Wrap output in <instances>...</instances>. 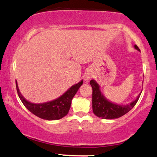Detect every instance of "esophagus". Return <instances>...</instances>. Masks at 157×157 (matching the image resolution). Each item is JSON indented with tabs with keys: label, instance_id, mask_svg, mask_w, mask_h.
<instances>
[{
	"label": "esophagus",
	"instance_id": "1",
	"mask_svg": "<svg viewBox=\"0 0 157 157\" xmlns=\"http://www.w3.org/2000/svg\"><path fill=\"white\" fill-rule=\"evenodd\" d=\"M93 77V75L91 73H87L86 76V80H90Z\"/></svg>",
	"mask_w": 157,
	"mask_h": 157
}]
</instances>
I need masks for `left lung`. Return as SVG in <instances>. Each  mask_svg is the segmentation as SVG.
<instances>
[{
  "label": "left lung",
  "mask_w": 157,
  "mask_h": 157,
  "mask_svg": "<svg viewBox=\"0 0 157 157\" xmlns=\"http://www.w3.org/2000/svg\"><path fill=\"white\" fill-rule=\"evenodd\" d=\"M134 48L140 52L137 45H135ZM90 84L93 89V94H92L93 112L97 117L104 119H115V118H120L129 112L135 107L141 94H140L134 101L128 105H119L109 101L103 95L100 90V86L97 83V81L91 80L90 81Z\"/></svg>",
  "instance_id": "obj_1"
}]
</instances>
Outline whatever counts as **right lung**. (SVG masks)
Returning a JSON list of instances; mask_svg holds the SVG:
<instances>
[{"instance_id":"obj_1","label":"right lung","mask_w":157,"mask_h":157,"mask_svg":"<svg viewBox=\"0 0 157 157\" xmlns=\"http://www.w3.org/2000/svg\"><path fill=\"white\" fill-rule=\"evenodd\" d=\"M83 80H81L78 83L74 85L67 91L57 99L44 103L35 104L30 102L24 98L19 90L17 82L16 81L17 91L18 96L25 107L30 112L34 114L39 118L44 120L52 121L58 120L63 118L69 113L71 107V100L76 94L77 90L82 85Z\"/></svg>"}]
</instances>
